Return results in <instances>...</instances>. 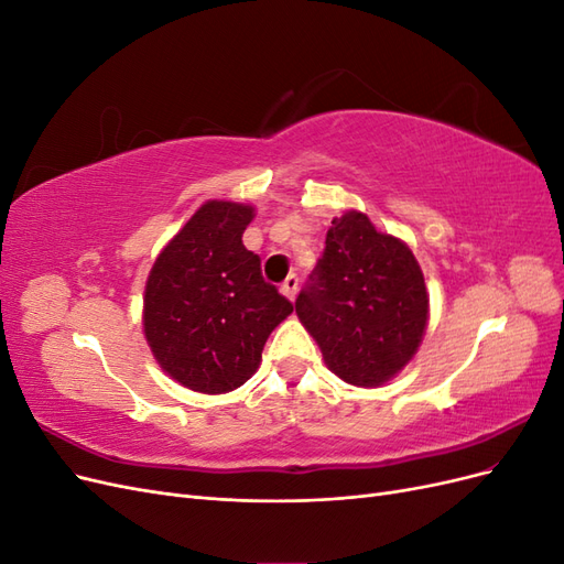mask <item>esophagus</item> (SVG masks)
Returning <instances> with one entry per match:
<instances>
[{
	"mask_svg": "<svg viewBox=\"0 0 564 564\" xmlns=\"http://www.w3.org/2000/svg\"><path fill=\"white\" fill-rule=\"evenodd\" d=\"M282 294H284L289 301L296 299V294H299V278H296V275H289V278L282 282Z\"/></svg>",
	"mask_w": 564,
	"mask_h": 564,
	"instance_id": "esophagus-1",
	"label": "esophagus"
}]
</instances>
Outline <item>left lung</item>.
Wrapping results in <instances>:
<instances>
[{
  "instance_id": "obj_1",
  "label": "left lung",
  "mask_w": 564,
  "mask_h": 564,
  "mask_svg": "<svg viewBox=\"0 0 564 564\" xmlns=\"http://www.w3.org/2000/svg\"><path fill=\"white\" fill-rule=\"evenodd\" d=\"M296 315L340 381L379 388L416 355L431 317L423 270L400 237L362 212L332 220Z\"/></svg>"
}]
</instances>
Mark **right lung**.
<instances>
[{
    "label": "right lung",
    "instance_id": "1",
    "mask_svg": "<svg viewBox=\"0 0 564 564\" xmlns=\"http://www.w3.org/2000/svg\"><path fill=\"white\" fill-rule=\"evenodd\" d=\"M253 216L245 202H204L145 282L143 334L152 357L176 383L204 395L247 383L268 336L294 311L242 245Z\"/></svg>",
    "mask_w": 564,
    "mask_h": 564
}]
</instances>
